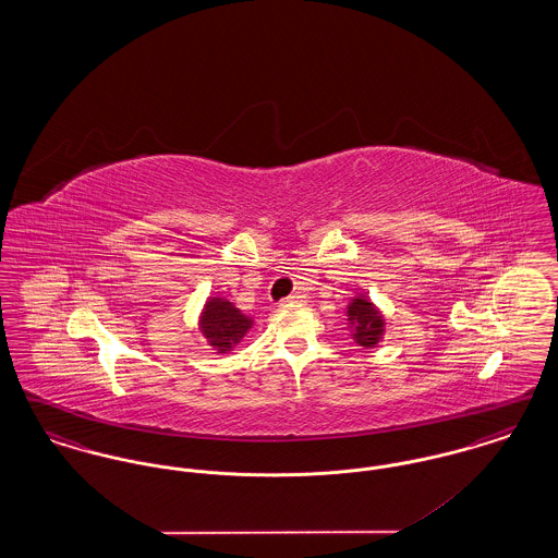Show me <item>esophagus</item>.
Returning <instances> with one entry per match:
<instances>
[{
	"label": "esophagus",
	"instance_id": "1",
	"mask_svg": "<svg viewBox=\"0 0 558 558\" xmlns=\"http://www.w3.org/2000/svg\"><path fill=\"white\" fill-rule=\"evenodd\" d=\"M301 303H305V296L299 294V292H294V294L284 299V305H301Z\"/></svg>",
	"mask_w": 558,
	"mask_h": 558
}]
</instances>
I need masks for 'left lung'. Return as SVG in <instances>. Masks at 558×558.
Returning a JSON list of instances; mask_svg holds the SVG:
<instances>
[{
	"instance_id": "1",
	"label": "left lung",
	"mask_w": 558,
	"mask_h": 558,
	"mask_svg": "<svg viewBox=\"0 0 558 558\" xmlns=\"http://www.w3.org/2000/svg\"><path fill=\"white\" fill-rule=\"evenodd\" d=\"M347 316H349V322L353 324V339H355V343L357 345L374 347L378 341H380V337H383V332H385V322H383V316L378 314V310L372 305L368 299H364V296H360V299H353L351 303H349V307H347Z\"/></svg>"
}]
</instances>
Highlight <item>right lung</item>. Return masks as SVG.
<instances>
[{
	"mask_svg": "<svg viewBox=\"0 0 558 558\" xmlns=\"http://www.w3.org/2000/svg\"><path fill=\"white\" fill-rule=\"evenodd\" d=\"M251 326L253 319L240 314V310L226 299H209L201 316V330L217 353L232 351Z\"/></svg>",
	"mask_w": 558,
	"mask_h": 558,
	"instance_id": "add662e5",
	"label": "right lung"
}]
</instances>
